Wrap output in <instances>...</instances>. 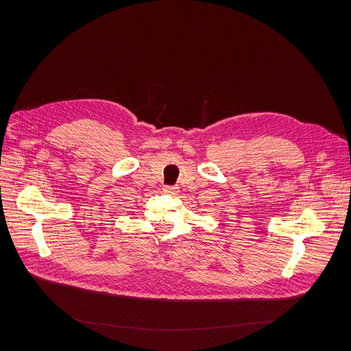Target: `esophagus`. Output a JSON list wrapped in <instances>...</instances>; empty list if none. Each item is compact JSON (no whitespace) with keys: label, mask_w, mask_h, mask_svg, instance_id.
Wrapping results in <instances>:
<instances>
[{"label":"esophagus","mask_w":351,"mask_h":351,"mask_svg":"<svg viewBox=\"0 0 351 351\" xmlns=\"http://www.w3.org/2000/svg\"><path fill=\"white\" fill-rule=\"evenodd\" d=\"M163 193H166V195H176L178 193V191H179V188H176V186H163Z\"/></svg>","instance_id":"34e87169"}]
</instances>
